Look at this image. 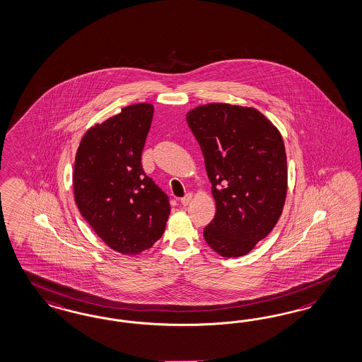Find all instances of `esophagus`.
I'll use <instances>...</instances> for the list:
<instances>
[{
  "mask_svg": "<svg viewBox=\"0 0 362 362\" xmlns=\"http://www.w3.org/2000/svg\"><path fill=\"white\" fill-rule=\"evenodd\" d=\"M192 200V194L191 192H187L183 198H180V203L182 204H185V206H187L188 203Z\"/></svg>",
  "mask_w": 362,
  "mask_h": 362,
  "instance_id": "34e87169",
  "label": "esophagus"
}]
</instances>
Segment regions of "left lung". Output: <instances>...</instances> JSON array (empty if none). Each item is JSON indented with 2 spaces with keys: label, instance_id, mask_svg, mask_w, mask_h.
Here are the masks:
<instances>
[{
  "label": "left lung",
  "instance_id": "1",
  "mask_svg": "<svg viewBox=\"0 0 362 362\" xmlns=\"http://www.w3.org/2000/svg\"><path fill=\"white\" fill-rule=\"evenodd\" d=\"M216 204L203 230L222 257H242L267 237L286 199V152L273 123L255 108L211 103L187 113Z\"/></svg>",
  "mask_w": 362,
  "mask_h": 362
}]
</instances>
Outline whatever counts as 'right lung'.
Here are the masks:
<instances>
[{
    "label": "right lung",
    "mask_w": 362,
    "mask_h": 362,
    "mask_svg": "<svg viewBox=\"0 0 362 362\" xmlns=\"http://www.w3.org/2000/svg\"><path fill=\"white\" fill-rule=\"evenodd\" d=\"M152 116L151 104L128 105L88 129L76 153L78 211L107 246L124 255L160 239L171 211L168 197L141 165Z\"/></svg>",
    "instance_id": "add662e5"
}]
</instances>
